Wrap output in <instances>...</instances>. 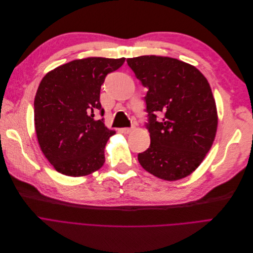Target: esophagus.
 I'll return each instance as SVG.
<instances>
[{
	"label": "esophagus",
	"mask_w": 253,
	"mask_h": 253,
	"mask_svg": "<svg viewBox=\"0 0 253 253\" xmlns=\"http://www.w3.org/2000/svg\"><path fill=\"white\" fill-rule=\"evenodd\" d=\"M135 126H131V127H125V128H122L120 130H122V133L124 134H129L131 130H134Z\"/></svg>",
	"instance_id": "esophagus-1"
}]
</instances>
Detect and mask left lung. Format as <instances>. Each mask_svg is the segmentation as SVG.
I'll use <instances>...</instances> for the list:
<instances>
[{
	"label": "left lung",
	"mask_w": 253,
	"mask_h": 253,
	"mask_svg": "<svg viewBox=\"0 0 253 253\" xmlns=\"http://www.w3.org/2000/svg\"><path fill=\"white\" fill-rule=\"evenodd\" d=\"M126 62L148 88L144 100L150 146L138 154L140 165L168 181L190 175L205 159L217 129L208 80L196 67L177 58L142 55Z\"/></svg>",
	"instance_id": "left-lung-1"
}]
</instances>
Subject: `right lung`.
<instances>
[{"mask_svg": "<svg viewBox=\"0 0 253 253\" xmlns=\"http://www.w3.org/2000/svg\"><path fill=\"white\" fill-rule=\"evenodd\" d=\"M125 57L75 59L47 73L34 102L35 128L40 148L54 169L80 177L105 163L107 141L115 134L107 128L100 103L106 76L124 65Z\"/></svg>", "mask_w": 253, "mask_h": 253, "instance_id": "obj_1", "label": "right lung"}]
</instances>
